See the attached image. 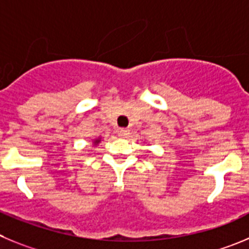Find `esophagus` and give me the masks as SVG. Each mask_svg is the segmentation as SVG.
<instances>
[{"instance_id":"esophagus-1","label":"esophagus","mask_w":249,"mask_h":249,"mask_svg":"<svg viewBox=\"0 0 249 249\" xmlns=\"http://www.w3.org/2000/svg\"><path fill=\"white\" fill-rule=\"evenodd\" d=\"M129 130L127 129H120L119 131H118V135L120 136V138H127L129 136Z\"/></svg>"}]
</instances>
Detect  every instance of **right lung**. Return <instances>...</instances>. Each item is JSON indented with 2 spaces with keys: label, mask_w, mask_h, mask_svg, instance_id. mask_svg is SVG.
<instances>
[{
  "label": "right lung",
  "mask_w": 249,
  "mask_h": 249,
  "mask_svg": "<svg viewBox=\"0 0 249 249\" xmlns=\"http://www.w3.org/2000/svg\"><path fill=\"white\" fill-rule=\"evenodd\" d=\"M99 139H97V140H94V145H98V144H99Z\"/></svg>",
  "instance_id": "obj_1"
}]
</instances>
